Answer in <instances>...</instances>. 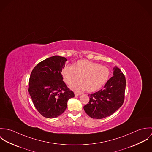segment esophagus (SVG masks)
Returning a JSON list of instances; mask_svg holds the SVG:
<instances>
[{
  "label": "esophagus",
  "instance_id": "obj_1",
  "mask_svg": "<svg viewBox=\"0 0 152 152\" xmlns=\"http://www.w3.org/2000/svg\"><path fill=\"white\" fill-rule=\"evenodd\" d=\"M74 94H75V96H78V95H80L81 94H80V93H77V92H75V93H74Z\"/></svg>",
  "mask_w": 152,
  "mask_h": 152
}]
</instances>
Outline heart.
Listing matches in <instances>:
<instances>
[{
  "label": "heart",
  "instance_id": "obj_1",
  "mask_svg": "<svg viewBox=\"0 0 152 152\" xmlns=\"http://www.w3.org/2000/svg\"><path fill=\"white\" fill-rule=\"evenodd\" d=\"M61 75L66 84L71 85L80 78L81 81L72 84L70 88L77 92L87 89L89 92H95L103 87L108 80L109 69L87 60H78L74 66L65 65Z\"/></svg>",
  "mask_w": 152,
  "mask_h": 152
}]
</instances>
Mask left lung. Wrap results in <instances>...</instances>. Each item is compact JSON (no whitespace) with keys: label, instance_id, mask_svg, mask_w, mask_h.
Returning a JSON list of instances; mask_svg holds the SVG:
<instances>
[{"label":"left lung","instance_id":"obj_1","mask_svg":"<svg viewBox=\"0 0 152 152\" xmlns=\"http://www.w3.org/2000/svg\"><path fill=\"white\" fill-rule=\"evenodd\" d=\"M113 77L102 89L88 95L89 101L84 107L87 115L100 119L113 114L123 104L125 98L126 79L121 70L115 66Z\"/></svg>","mask_w":152,"mask_h":152}]
</instances>
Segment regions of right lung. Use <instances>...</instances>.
Instances as JSON below:
<instances>
[{"label": "right lung", "mask_w": 152, "mask_h": 152, "mask_svg": "<svg viewBox=\"0 0 152 152\" xmlns=\"http://www.w3.org/2000/svg\"><path fill=\"white\" fill-rule=\"evenodd\" d=\"M66 61L64 57L54 56L39 63L31 71L28 91L34 107L45 118L61 115L68 99L74 97L61 75Z\"/></svg>", "instance_id": "add662e5"}]
</instances>
